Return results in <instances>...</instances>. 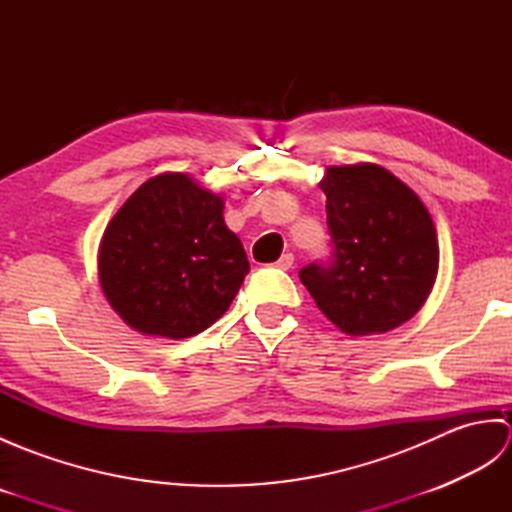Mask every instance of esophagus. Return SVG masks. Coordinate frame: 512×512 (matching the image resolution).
Segmentation results:
<instances>
[{"label": "esophagus", "instance_id": "obj_1", "mask_svg": "<svg viewBox=\"0 0 512 512\" xmlns=\"http://www.w3.org/2000/svg\"><path fill=\"white\" fill-rule=\"evenodd\" d=\"M292 264H295V255H292V253L281 255V257L277 259V268H281V270H290Z\"/></svg>", "mask_w": 512, "mask_h": 512}]
</instances>
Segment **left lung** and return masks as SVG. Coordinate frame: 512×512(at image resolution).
<instances>
[{
  "label": "left lung",
  "instance_id": "1",
  "mask_svg": "<svg viewBox=\"0 0 512 512\" xmlns=\"http://www.w3.org/2000/svg\"><path fill=\"white\" fill-rule=\"evenodd\" d=\"M319 187L334 259L328 268H301V284L347 336L396 330L424 306L438 277V233L427 206L374 162L328 167Z\"/></svg>",
  "mask_w": 512,
  "mask_h": 512
}]
</instances>
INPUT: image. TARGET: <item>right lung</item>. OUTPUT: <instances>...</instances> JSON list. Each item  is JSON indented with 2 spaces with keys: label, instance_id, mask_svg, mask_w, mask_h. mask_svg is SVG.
Here are the masks:
<instances>
[{
  "label": "right lung",
  "instance_id": "right-lung-1",
  "mask_svg": "<svg viewBox=\"0 0 512 512\" xmlns=\"http://www.w3.org/2000/svg\"><path fill=\"white\" fill-rule=\"evenodd\" d=\"M224 198L167 171L129 195L99 246V281L112 310L145 336L189 339L231 306L248 275Z\"/></svg>",
  "mask_w": 512,
  "mask_h": 512
}]
</instances>
